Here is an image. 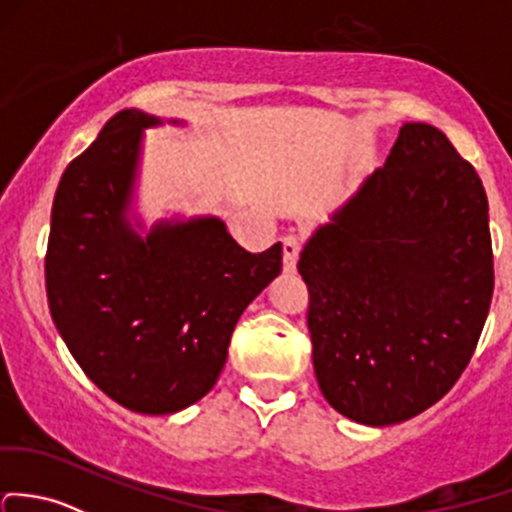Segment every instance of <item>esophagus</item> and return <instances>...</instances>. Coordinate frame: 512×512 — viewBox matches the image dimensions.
Listing matches in <instances>:
<instances>
[{"label": "esophagus", "instance_id": "esophagus-1", "mask_svg": "<svg viewBox=\"0 0 512 512\" xmlns=\"http://www.w3.org/2000/svg\"><path fill=\"white\" fill-rule=\"evenodd\" d=\"M282 252H284V272L292 274L297 270V260L301 252V240L297 235H284L282 238Z\"/></svg>", "mask_w": 512, "mask_h": 512}]
</instances>
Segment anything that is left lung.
<instances>
[{"label": "left lung", "mask_w": 512, "mask_h": 512, "mask_svg": "<svg viewBox=\"0 0 512 512\" xmlns=\"http://www.w3.org/2000/svg\"><path fill=\"white\" fill-rule=\"evenodd\" d=\"M297 267L328 405L370 427L405 422L456 385L491 309L481 176L441 129L407 122Z\"/></svg>", "instance_id": "8db88e82"}]
</instances>
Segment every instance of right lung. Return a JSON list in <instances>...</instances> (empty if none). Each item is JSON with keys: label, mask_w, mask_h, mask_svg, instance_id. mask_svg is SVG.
Returning <instances> with one entry per match:
<instances>
[{"label": "right lung", "mask_w": 512, "mask_h": 512, "mask_svg": "<svg viewBox=\"0 0 512 512\" xmlns=\"http://www.w3.org/2000/svg\"><path fill=\"white\" fill-rule=\"evenodd\" d=\"M152 115L122 110L66 166L51 211L46 294L83 373L117 405L171 414L201 400L252 299L282 272V242L247 252L218 218L139 240L125 203Z\"/></svg>", "instance_id": "obj_1"}]
</instances>
